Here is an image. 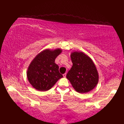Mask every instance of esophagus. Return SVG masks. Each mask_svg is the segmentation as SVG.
Instances as JSON below:
<instances>
[{
    "instance_id": "34e87169",
    "label": "esophagus",
    "mask_w": 124,
    "mask_h": 124,
    "mask_svg": "<svg viewBox=\"0 0 124 124\" xmlns=\"http://www.w3.org/2000/svg\"><path fill=\"white\" fill-rule=\"evenodd\" d=\"M66 75H67V73H64L63 75V77H66Z\"/></svg>"
}]
</instances>
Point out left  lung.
<instances>
[{
    "label": "left lung",
    "mask_w": 124,
    "mask_h": 124,
    "mask_svg": "<svg viewBox=\"0 0 124 124\" xmlns=\"http://www.w3.org/2000/svg\"><path fill=\"white\" fill-rule=\"evenodd\" d=\"M71 59L73 65L67 73V79L78 93L92 91L99 80L98 73L93 61L82 52L72 53Z\"/></svg>",
    "instance_id": "obj_1"
}]
</instances>
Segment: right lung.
<instances>
[{
	"mask_svg": "<svg viewBox=\"0 0 124 124\" xmlns=\"http://www.w3.org/2000/svg\"><path fill=\"white\" fill-rule=\"evenodd\" d=\"M61 49H46L35 57L27 71L28 80L34 88L40 91L51 89L59 79L63 77L55 60Z\"/></svg>",
	"mask_w": 124,
	"mask_h": 124,
	"instance_id": "1",
	"label": "right lung"
}]
</instances>
